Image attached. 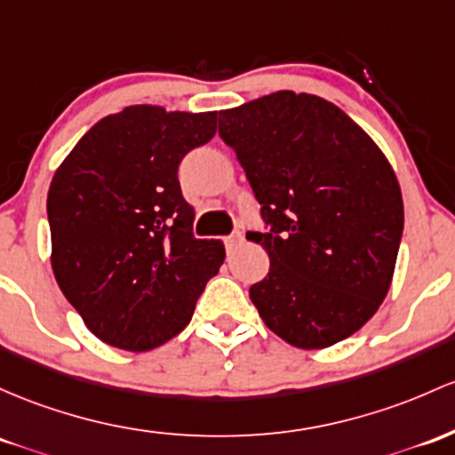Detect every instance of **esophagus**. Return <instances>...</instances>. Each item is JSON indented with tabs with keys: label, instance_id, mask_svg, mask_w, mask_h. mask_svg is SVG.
I'll use <instances>...</instances> for the list:
<instances>
[{
	"label": "esophagus",
	"instance_id": "obj_1",
	"mask_svg": "<svg viewBox=\"0 0 455 455\" xmlns=\"http://www.w3.org/2000/svg\"><path fill=\"white\" fill-rule=\"evenodd\" d=\"M222 242H224V246H227V251H233V248H237L239 243L243 242V235H242V233H235V235H228V237H224Z\"/></svg>",
	"mask_w": 455,
	"mask_h": 455
}]
</instances>
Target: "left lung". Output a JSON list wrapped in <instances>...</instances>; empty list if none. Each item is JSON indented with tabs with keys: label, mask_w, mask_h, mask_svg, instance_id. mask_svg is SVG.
Masks as SVG:
<instances>
[{
	"label": "left lung",
	"mask_w": 455,
	"mask_h": 455,
	"mask_svg": "<svg viewBox=\"0 0 455 455\" xmlns=\"http://www.w3.org/2000/svg\"><path fill=\"white\" fill-rule=\"evenodd\" d=\"M220 138L237 155L269 233L248 231L269 257L251 300L274 334L322 349L376 315L403 231L397 177L343 109L278 90L222 109Z\"/></svg>",
	"instance_id": "left-lung-1"
}]
</instances>
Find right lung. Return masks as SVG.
Here are the masks:
<instances>
[{"label":"right lung","mask_w":455,"mask_h":455,"mask_svg":"<svg viewBox=\"0 0 455 455\" xmlns=\"http://www.w3.org/2000/svg\"><path fill=\"white\" fill-rule=\"evenodd\" d=\"M218 112L129 106L101 118L60 164L47 194L53 276L103 343L164 346L188 326L224 263L192 235L179 164L216 136Z\"/></svg>","instance_id":"add662e5"}]
</instances>
